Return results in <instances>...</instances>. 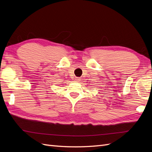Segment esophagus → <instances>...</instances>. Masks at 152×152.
I'll return each instance as SVG.
<instances>
[{
    "label": "esophagus",
    "instance_id": "34e87169",
    "mask_svg": "<svg viewBox=\"0 0 152 152\" xmlns=\"http://www.w3.org/2000/svg\"><path fill=\"white\" fill-rule=\"evenodd\" d=\"M75 80H76L77 82H79V81L80 80V78H76V79H75Z\"/></svg>",
    "mask_w": 152,
    "mask_h": 152
}]
</instances>
